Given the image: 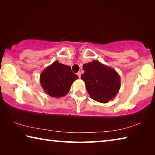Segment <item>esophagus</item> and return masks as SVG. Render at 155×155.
<instances>
[{
	"label": "esophagus",
	"instance_id": "obj_1",
	"mask_svg": "<svg viewBox=\"0 0 155 155\" xmlns=\"http://www.w3.org/2000/svg\"><path fill=\"white\" fill-rule=\"evenodd\" d=\"M77 75L78 76V77L79 78H81V72H78V73H77Z\"/></svg>",
	"mask_w": 155,
	"mask_h": 155
}]
</instances>
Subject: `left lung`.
I'll return each instance as SVG.
<instances>
[{"mask_svg": "<svg viewBox=\"0 0 155 155\" xmlns=\"http://www.w3.org/2000/svg\"><path fill=\"white\" fill-rule=\"evenodd\" d=\"M83 70L85 72L81 78L85 82L91 98L107 103L118 93L120 77L114 68L98 61H92L84 64Z\"/></svg>", "mask_w": 155, "mask_h": 155, "instance_id": "obj_1", "label": "left lung"}]
</instances>
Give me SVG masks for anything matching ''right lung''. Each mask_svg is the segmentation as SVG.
<instances>
[{
  "instance_id": "obj_1",
  "label": "right lung",
  "mask_w": 155,
  "mask_h": 155,
  "mask_svg": "<svg viewBox=\"0 0 155 155\" xmlns=\"http://www.w3.org/2000/svg\"><path fill=\"white\" fill-rule=\"evenodd\" d=\"M78 77L69 65L55 61L46 67L40 74V83L45 93L55 98L65 96Z\"/></svg>"
}]
</instances>
